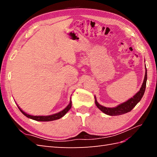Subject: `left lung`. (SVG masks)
<instances>
[{
  "mask_svg": "<svg viewBox=\"0 0 157 157\" xmlns=\"http://www.w3.org/2000/svg\"><path fill=\"white\" fill-rule=\"evenodd\" d=\"M145 76L144 81H143L142 85L141 86L140 90L136 93V94L133 96L132 98L129 99L128 101L126 102H124L117 105L115 107H106L102 105H101L99 103L96 101V98L94 96L95 98V104L96 106L101 110L102 112H103L105 114L111 116H116V115H123L125 114V113H128L131 111L135 107V106L138 104V103L142 99L143 95L144 94L145 90H146V81H147V69L146 68L145 70Z\"/></svg>",
  "mask_w": 157,
  "mask_h": 157,
  "instance_id": "left-lung-1",
  "label": "left lung"
}]
</instances>
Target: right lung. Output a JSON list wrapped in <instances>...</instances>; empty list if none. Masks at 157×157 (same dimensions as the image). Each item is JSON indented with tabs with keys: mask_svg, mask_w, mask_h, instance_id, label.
<instances>
[{
	"mask_svg": "<svg viewBox=\"0 0 157 157\" xmlns=\"http://www.w3.org/2000/svg\"><path fill=\"white\" fill-rule=\"evenodd\" d=\"M71 105H72L71 101L70 100L69 105L67 106L64 109L62 110L61 111H60L57 113H55V114L51 115H46V116H43V115L35 116V115H29V114H28V113H26L23 111L18 105H17V106H18L19 109L20 110V111H21L25 116H26L27 117H28L29 119H32L33 120H35V121H54V120H56V119H59L60 118L63 117L64 116L66 113L69 111V109L71 108Z\"/></svg>",
	"mask_w": 157,
	"mask_h": 157,
	"instance_id": "right-lung-1",
	"label": "right lung"
}]
</instances>
